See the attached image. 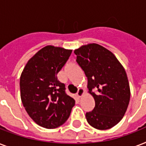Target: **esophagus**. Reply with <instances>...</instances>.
Segmentation results:
<instances>
[{"label":"esophagus","instance_id":"34e87169","mask_svg":"<svg viewBox=\"0 0 146 146\" xmlns=\"http://www.w3.org/2000/svg\"><path fill=\"white\" fill-rule=\"evenodd\" d=\"M84 92H85L84 89H82V88H80V89H79V90H78L77 93H76V96H77L79 98H81L82 96H83Z\"/></svg>","mask_w":146,"mask_h":146}]
</instances>
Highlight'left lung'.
Instances as JSON below:
<instances>
[{
  "mask_svg": "<svg viewBox=\"0 0 146 146\" xmlns=\"http://www.w3.org/2000/svg\"><path fill=\"white\" fill-rule=\"evenodd\" d=\"M74 53L96 102L93 110L86 113L87 122L98 129L114 127L123 117L130 98L125 69L113 53L96 43L82 45Z\"/></svg>",
  "mask_w": 146,
  "mask_h": 146,
  "instance_id": "1",
  "label": "left lung"
}]
</instances>
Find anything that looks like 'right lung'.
Returning <instances> with one entry per match:
<instances>
[{"instance_id": "obj_1", "label": "right lung", "mask_w": 146, "mask_h": 146, "mask_svg": "<svg viewBox=\"0 0 146 146\" xmlns=\"http://www.w3.org/2000/svg\"><path fill=\"white\" fill-rule=\"evenodd\" d=\"M71 53L70 49L47 45L29 60L20 76L23 107L38 125L47 129L64 124L75 104L57 76Z\"/></svg>"}]
</instances>
